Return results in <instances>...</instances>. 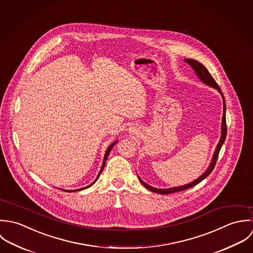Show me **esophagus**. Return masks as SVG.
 <instances>
[{
	"mask_svg": "<svg viewBox=\"0 0 253 253\" xmlns=\"http://www.w3.org/2000/svg\"><path fill=\"white\" fill-rule=\"evenodd\" d=\"M129 131H130V133H135V128L134 127H130Z\"/></svg>",
	"mask_w": 253,
	"mask_h": 253,
	"instance_id": "34e87169",
	"label": "esophagus"
}]
</instances>
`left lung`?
<instances>
[{"label": "left lung", "instance_id": "1", "mask_svg": "<svg viewBox=\"0 0 253 253\" xmlns=\"http://www.w3.org/2000/svg\"><path fill=\"white\" fill-rule=\"evenodd\" d=\"M188 64H190L194 71L196 72L197 76L199 77V79L202 81V83H204L205 85L211 87V88H214L216 89L220 95L222 96V99H223V116H222V123H221V137H220V140H219V143L217 144V147L214 151L213 153V156H212V159H211V162L209 163V166L207 167V169L205 170V172L201 175L198 179H196L195 181L189 183V184H186V185H183V186H179V187H173V188H169V189H157V188H154L152 187L150 185H148L147 183H145L138 175V178L140 180V182L142 183V185L147 188L148 190H150L151 192L153 193H156V194H160V195H168V194H172V193H176V192H180V191H184V190H187V189H190L196 185H198L199 183H201L203 179H205L211 172L212 170L214 169V166L216 164V161H217V158H218V154L220 152V150L225 142V139H226V135H227V125H226V104H225V99H224V96L221 92V89L219 88V86L217 85V83L215 82V80L213 79V77L211 76V74L208 72V70L206 69V67L202 64L201 62H199L198 60H195V59H191V58H185L184 59Z\"/></svg>", "mask_w": 253, "mask_h": 253}]
</instances>
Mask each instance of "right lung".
I'll return each mask as SVG.
<instances>
[{
  "instance_id": "1",
  "label": "right lung",
  "mask_w": 253,
  "mask_h": 253,
  "mask_svg": "<svg viewBox=\"0 0 253 253\" xmlns=\"http://www.w3.org/2000/svg\"><path fill=\"white\" fill-rule=\"evenodd\" d=\"M117 143V140L116 141H114L113 143H111L110 144V146L107 148V150L105 151V153H104V157H103V161H102V164H101V170H100V172H99V174H98V176H97V178L95 179V181L92 183V184H90V185H88L87 187H84V188H80V189H77V190H63V191H65V192H69V193H71V192H77V191H82V190H85V189H88V188H90L91 186H93L96 182H97V180L99 179V177H100V175L101 174V172H102V170H103V168H104V165H105V162H106V159H107V156H108V154H109V152L111 151V149L113 148V146L115 145ZM60 190H62V189H60Z\"/></svg>"
}]
</instances>
